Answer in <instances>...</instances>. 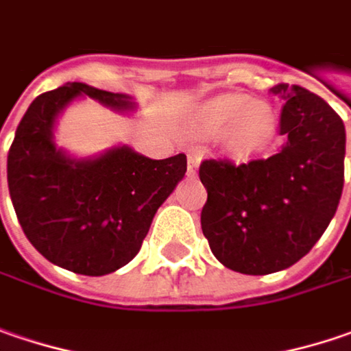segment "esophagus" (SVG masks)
I'll use <instances>...</instances> for the list:
<instances>
[{"label": "esophagus", "instance_id": "obj_1", "mask_svg": "<svg viewBox=\"0 0 351 351\" xmlns=\"http://www.w3.org/2000/svg\"><path fill=\"white\" fill-rule=\"evenodd\" d=\"M197 166H199V156L191 154L187 158V176H195L197 173Z\"/></svg>", "mask_w": 351, "mask_h": 351}]
</instances>
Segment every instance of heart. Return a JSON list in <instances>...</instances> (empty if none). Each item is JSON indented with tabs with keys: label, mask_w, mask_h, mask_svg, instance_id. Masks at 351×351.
<instances>
[{
	"label": "heart",
	"mask_w": 351,
	"mask_h": 351,
	"mask_svg": "<svg viewBox=\"0 0 351 351\" xmlns=\"http://www.w3.org/2000/svg\"><path fill=\"white\" fill-rule=\"evenodd\" d=\"M197 124L207 136L229 132L227 148L237 156L261 152L274 134L271 108L245 95H223L209 100L199 110Z\"/></svg>",
	"instance_id": "heart-1"
}]
</instances>
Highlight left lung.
<instances>
[{"mask_svg": "<svg viewBox=\"0 0 351 351\" xmlns=\"http://www.w3.org/2000/svg\"><path fill=\"white\" fill-rule=\"evenodd\" d=\"M287 144L267 160L235 166L205 160L202 229L221 265L271 274L298 263L334 217L343 189L346 128L334 108L298 84H276Z\"/></svg>", "mask_w": 351, "mask_h": 351, "instance_id": "1", "label": "left lung"}]
</instances>
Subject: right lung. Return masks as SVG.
I'll return each instance as SVG.
<instances>
[{"instance_id":"1","label":"right lung","mask_w":351,"mask_h":351,"mask_svg":"<svg viewBox=\"0 0 351 351\" xmlns=\"http://www.w3.org/2000/svg\"><path fill=\"white\" fill-rule=\"evenodd\" d=\"M80 95L132 110L128 95L66 82L31 102L8 154L9 195L29 243L53 265L102 276L138 254L152 219L187 169L185 154L152 160L128 146L77 160L55 146V120Z\"/></svg>"}]
</instances>
